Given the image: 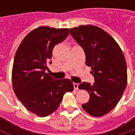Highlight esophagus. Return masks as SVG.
I'll list each match as a JSON object with an SVG mask.
<instances>
[{
    "mask_svg": "<svg viewBox=\"0 0 135 135\" xmlns=\"http://www.w3.org/2000/svg\"><path fill=\"white\" fill-rule=\"evenodd\" d=\"M73 87L76 90L79 89V84L78 83H73Z\"/></svg>",
    "mask_w": 135,
    "mask_h": 135,
    "instance_id": "esophagus-1",
    "label": "esophagus"
}]
</instances>
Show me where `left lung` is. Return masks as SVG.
<instances>
[{"mask_svg": "<svg viewBox=\"0 0 135 135\" xmlns=\"http://www.w3.org/2000/svg\"><path fill=\"white\" fill-rule=\"evenodd\" d=\"M71 36L84 49L86 65L91 66L93 84L82 82L80 89L90 94L82 108L93 117H102L110 112L119 102L127 82V63L116 41L102 29L80 26L69 29Z\"/></svg>", "mask_w": 135, "mask_h": 135, "instance_id": "left-lung-1", "label": "left lung"}]
</instances>
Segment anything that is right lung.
Listing matches in <instances>:
<instances>
[{"mask_svg": "<svg viewBox=\"0 0 135 135\" xmlns=\"http://www.w3.org/2000/svg\"><path fill=\"white\" fill-rule=\"evenodd\" d=\"M69 34L68 29L41 26L23 39L15 53L12 68L14 91L29 111L41 117L54 113L63 94L73 90L69 79L57 80L46 73L47 65L51 64L54 47Z\"/></svg>", "mask_w": 135, "mask_h": 135, "instance_id": "right-lung-1", "label": "right lung"}]
</instances>
